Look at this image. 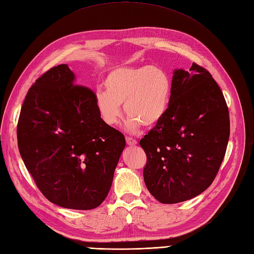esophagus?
<instances>
[{"label": "esophagus", "mask_w": 254, "mask_h": 254, "mask_svg": "<svg viewBox=\"0 0 254 254\" xmlns=\"http://www.w3.org/2000/svg\"><path fill=\"white\" fill-rule=\"evenodd\" d=\"M126 142L128 145H136L137 140L132 137H126Z\"/></svg>", "instance_id": "34e87169"}]
</instances>
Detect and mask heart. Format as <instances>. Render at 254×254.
Wrapping results in <instances>:
<instances>
[{"label": "heart", "mask_w": 254, "mask_h": 254, "mask_svg": "<svg viewBox=\"0 0 254 254\" xmlns=\"http://www.w3.org/2000/svg\"><path fill=\"white\" fill-rule=\"evenodd\" d=\"M105 91L97 93V108L102 120L116 125L122 116L121 104L128 114L126 127L137 131L140 125L153 126L165 115L172 95V80L160 66H123L109 71Z\"/></svg>", "instance_id": "heart-1"}]
</instances>
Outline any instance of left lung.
Wrapping results in <instances>:
<instances>
[{"mask_svg": "<svg viewBox=\"0 0 254 254\" xmlns=\"http://www.w3.org/2000/svg\"><path fill=\"white\" fill-rule=\"evenodd\" d=\"M230 131L224 94L204 67L177 69L165 115L140 140L146 188L164 204L190 200L210 187Z\"/></svg>", "mask_w": 254, "mask_h": 254, "instance_id": "obj_1", "label": "left lung"}]
</instances>
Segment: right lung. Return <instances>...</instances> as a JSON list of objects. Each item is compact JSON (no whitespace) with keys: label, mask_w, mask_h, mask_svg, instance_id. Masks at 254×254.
I'll return each instance as SVG.
<instances>
[{"label":"right lung","mask_w":254,"mask_h":254,"mask_svg":"<svg viewBox=\"0 0 254 254\" xmlns=\"http://www.w3.org/2000/svg\"><path fill=\"white\" fill-rule=\"evenodd\" d=\"M68 66H54L28 90L17 124L21 159L54 204L92 210L108 196L126 145L101 118L97 94L74 83Z\"/></svg>","instance_id":"1"}]
</instances>
